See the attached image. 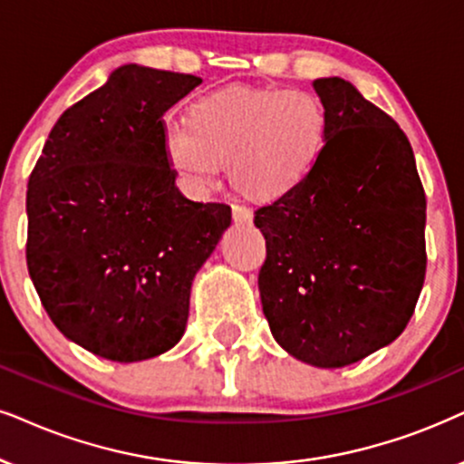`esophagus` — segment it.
Returning <instances> with one entry per match:
<instances>
[{"label": "esophagus", "instance_id": "obj_1", "mask_svg": "<svg viewBox=\"0 0 464 464\" xmlns=\"http://www.w3.org/2000/svg\"><path fill=\"white\" fill-rule=\"evenodd\" d=\"M232 219L237 226H249L251 219H254V213L251 208L243 207V204H234L232 207Z\"/></svg>", "mask_w": 464, "mask_h": 464}]
</instances>
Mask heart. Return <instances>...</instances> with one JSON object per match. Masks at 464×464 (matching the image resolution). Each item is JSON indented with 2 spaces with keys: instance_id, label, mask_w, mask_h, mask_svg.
<instances>
[{
  "instance_id": "b5f03b06",
  "label": "heart",
  "mask_w": 464,
  "mask_h": 464,
  "mask_svg": "<svg viewBox=\"0 0 464 464\" xmlns=\"http://www.w3.org/2000/svg\"><path fill=\"white\" fill-rule=\"evenodd\" d=\"M326 138V106L313 92L234 85L194 102L188 121L168 119L161 147L191 198L215 189L227 160L240 188L275 200L309 177Z\"/></svg>"
}]
</instances>
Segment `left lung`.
Instances as JSON below:
<instances>
[{
  "instance_id": "obj_1",
  "label": "left lung",
  "mask_w": 464,
  "mask_h": 464,
  "mask_svg": "<svg viewBox=\"0 0 464 464\" xmlns=\"http://www.w3.org/2000/svg\"><path fill=\"white\" fill-rule=\"evenodd\" d=\"M326 147L296 189L256 210L270 333L300 362L339 369L392 343L426 273V198L411 144L339 76L315 78Z\"/></svg>"
}]
</instances>
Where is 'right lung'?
<instances>
[{"mask_svg": "<svg viewBox=\"0 0 464 464\" xmlns=\"http://www.w3.org/2000/svg\"><path fill=\"white\" fill-rule=\"evenodd\" d=\"M202 78L128 63L68 108L27 185V268L65 339L112 362L180 341L232 208L174 185L164 114Z\"/></svg>", "mask_w": 464, "mask_h": 464, "instance_id": "obj_1", "label": "right lung"}]
</instances>
